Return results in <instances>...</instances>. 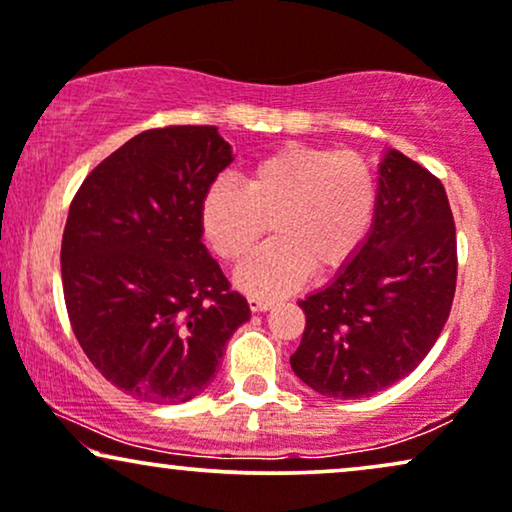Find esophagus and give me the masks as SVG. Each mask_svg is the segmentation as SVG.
Returning <instances> with one entry per match:
<instances>
[{
  "label": "esophagus",
  "instance_id": "34e87169",
  "mask_svg": "<svg viewBox=\"0 0 512 512\" xmlns=\"http://www.w3.org/2000/svg\"><path fill=\"white\" fill-rule=\"evenodd\" d=\"M275 301L270 299H261V296H249V308L254 313H261V311H268V308H273Z\"/></svg>",
  "mask_w": 512,
  "mask_h": 512
}]
</instances>
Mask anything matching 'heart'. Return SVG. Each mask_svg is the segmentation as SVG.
Listing matches in <instances>:
<instances>
[{"instance_id":"1","label":"heart","mask_w":512,"mask_h":512,"mask_svg":"<svg viewBox=\"0 0 512 512\" xmlns=\"http://www.w3.org/2000/svg\"><path fill=\"white\" fill-rule=\"evenodd\" d=\"M375 208V173L358 151L289 144L246 170L244 187H208L199 223L223 261L242 263L270 222L278 239L239 268L237 282L275 296L308 273L344 268L368 237Z\"/></svg>"}]
</instances>
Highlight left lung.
Masks as SVG:
<instances>
[{
	"label": "left lung",
	"instance_id": "obj_1",
	"mask_svg": "<svg viewBox=\"0 0 512 512\" xmlns=\"http://www.w3.org/2000/svg\"><path fill=\"white\" fill-rule=\"evenodd\" d=\"M458 277L456 223L437 175L391 149L375 223L361 251L304 301L289 363L330 399H363L422 363L449 320Z\"/></svg>",
	"mask_w": 512,
	"mask_h": 512
}]
</instances>
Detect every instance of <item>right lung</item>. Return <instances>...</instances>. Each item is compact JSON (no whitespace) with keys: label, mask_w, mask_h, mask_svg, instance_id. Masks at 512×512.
I'll list each match as a JSON object with an SVG mask.
<instances>
[{"label":"right lung","mask_w":512,"mask_h":512,"mask_svg":"<svg viewBox=\"0 0 512 512\" xmlns=\"http://www.w3.org/2000/svg\"><path fill=\"white\" fill-rule=\"evenodd\" d=\"M230 161L213 125L144 130L82 180L68 208L61 282L75 339L140 401L201 394L251 315L201 244V201Z\"/></svg>","instance_id":"add662e5"}]
</instances>
